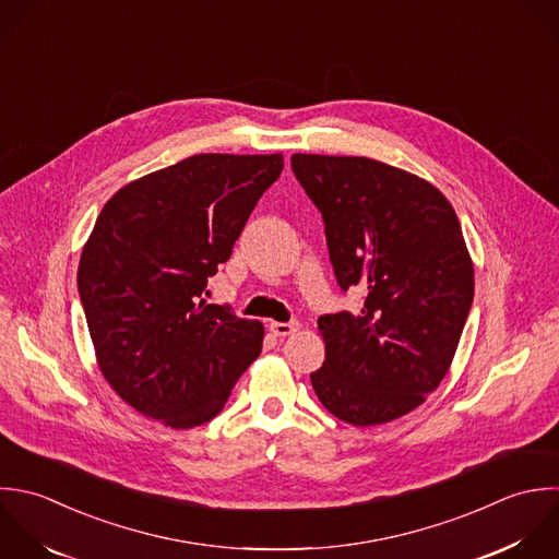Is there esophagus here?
Masks as SVG:
<instances>
[{
  "label": "esophagus",
  "mask_w": 559,
  "mask_h": 559,
  "mask_svg": "<svg viewBox=\"0 0 559 559\" xmlns=\"http://www.w3.org/2000/svg\"><path fill=\"white\" fill-rule=\"evenodd\" d=\"M300 329L298 322H272L270 324V331L276 335V337H285V335H292Z\"/></svg>",
  "instance_id": "obj_1"
}]
</instances>
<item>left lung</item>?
Segmentation results:
<instances>
[{
  "label": "left lung",
  "instance_id": "8db88e82",
  "mask_svg": "<svg viewBox=\"0 0 559 559\" xmlns=\"http://www.w3.org/2000/svg\"><path fill=\"white\" fill-rule=\"evenodd\" d=\"M292 169L322 213L342 292H364L361 311L318 318L326 359L311 385L348 425L396 420L442 383L471 313L460 219L431 182L366 156L294 154Z\"/></svg>",
  "mask_w": 559,
  "mask_h": 559
}]
</instances>
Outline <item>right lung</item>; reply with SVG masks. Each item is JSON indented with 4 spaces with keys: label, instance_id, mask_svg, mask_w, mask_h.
Listing matches in <instances>:
<instances>
[{
    "label": "right lung",
    "instance_id": "obj_1",
    "mask_svg": "<svg viewBox=\"0 0 559 559\" xmlns=\"http://www.w3.org/2000/svg\"><path fill=\"white\" fill-rule=\"evenodd\" d=\"M283 154H195L121 187L78 265L95 357L110 388L171 429L215 418L259 357L263 324L202 300Z\"/></svg>",
    "mask_w": 559,
    "mask_h": 559
}]
</instances>
